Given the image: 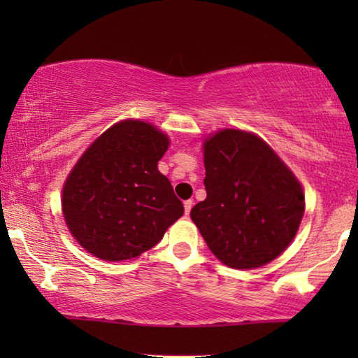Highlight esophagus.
I'll return each mask as SVG.
<instances>
[{"mask_svg": "<svg viewBox=\"0 0 358 358\" xmlns=\"http://www.w3.org/2000/svg\"><path fill=\"white\" fill-rule=\"evenodd\" d=\"M192 205H194V200H185V202H184L185 215H189V213H190V210H192Z\"/></svg>", "mask_w": 358, "mask_h": 358, "instance_id": "34e87169", "label": "esophagus"}]
</instances>
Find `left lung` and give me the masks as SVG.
Wrapping results in <instances>:
<instances>
[{"mask_svg": "<svg viewBox=\"0 0 358 358\" xmlns=\"http://www.w3.org/2000/svg\"><path fill=\"white\" fill-rule=\"evenodd\" d=\"M207 199L190 218L215 256L256 268L285 251L305 213L300 182L266 141L222 130L203 145Z\"/></svg>", "mask_w": 358, "mask_h": 358, "instance_id": "obj_1", "label": "left lung"}]
</instances>
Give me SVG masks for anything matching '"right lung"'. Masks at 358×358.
Wrapping results in <instances>:
<instances>
[{"label": "right lung", "mask_w": 358, "mask_h": 358, "mask_svg": "<svg viewBox=\"0 0 358 358\" xmlns=\"http://www.w3.org/2000/svg\"><path fill=\"white\" fill-rule=\"evenodd\" d=\"M169 140L141 120L104 131L63 185V217L78 243L102 261L119 262L156 246L182 217L184 205L158 171Z\"/></svg>", "instance_id": "add662e5"}]
</instances>
